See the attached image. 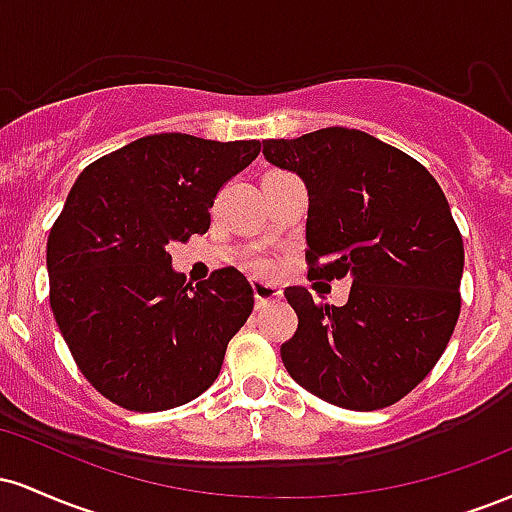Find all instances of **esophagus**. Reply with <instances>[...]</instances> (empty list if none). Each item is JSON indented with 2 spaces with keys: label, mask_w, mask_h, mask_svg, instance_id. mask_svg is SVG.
I'll use <instances>...</instances> for the list:
<instances>
[{
  "label": "esophagus",
  "mask_w": 512,
  "mask_h": 512,
  "mask_svg": "<svg viewBox=\"0 0 512 512\" xmlns=\"http://www.w3.org/2000/svg\"><path fill=\"white\" fill-rule=\"evenodd\" d=\"M252 293H255V301H257V308H262V305L276 301V298H281V289L274 284H264V281H252Z\"/></svg>",
  "instance_id": "esophagus-1"
}]
</instances>
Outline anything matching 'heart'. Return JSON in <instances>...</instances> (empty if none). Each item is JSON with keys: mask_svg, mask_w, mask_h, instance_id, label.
<instances>
[{"mask_svg": "<svg viewBox=\"0 0 512 512\" xmlns=\"http://www.w3.org/2000/svg\"><path fill=\"white\" fill-rule=\"evenodd\" d=\"M252 269H255L257 274H267L269 269H272V264H269L267 260H255L252 262Z\"/></svg>", "mask_w": 512, "mask_h": 512, "instance_id": "heart-1", "label": "heart"}]
</instances>
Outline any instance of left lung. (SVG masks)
Returning a JSON list of instances; mask_svg holds the SVG:
<instances>
[{
    "label": "left lung",
    "instance_id": "8db88e82",
    "mask_svg": "<svg viewBox=\"0 0 512 512\" xmlns=\"http://www.w3.org/2000/svg\"><path fill=\"white\" fill-rule=\"evenodd\" d=\"M262 154L305 182L310 279H351L342 308L284 291L298 330L281 361L325 402L390 407L431 373L460 317L464 248L448 199L419 161L361 129L267 139Z\"/></svg>",
    "mask_w": 512,
    "mask_h": 512
}]
</instances>
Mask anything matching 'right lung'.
<instances>
[{"label": "right lung", "mask_w": 512, "mask_h": 512, "mask_svg": "<svg viewBox=\"0 0 512 512\" xmlns=\"http://www.w3.org/2000/svg\"><path fill=\"white\" fill-rule=\"evenodd\" d=\"M257 154V139L166 132L76 178L50 228V308L84 378L117 407L173 409L219 378L252 286L233 267L185 284L168 245L209 231L219 190Z\"/></svg>", "instance_id": "add662e5"}]
</instances>
